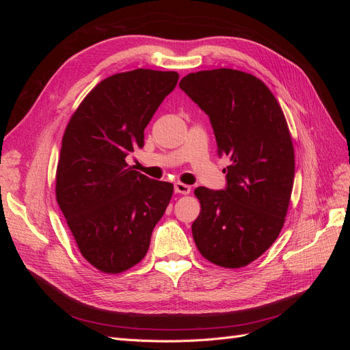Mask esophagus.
Listing matches in <instances>:
<instances>
[{"mask_svg":"<svg viewBox=\"0 0 350 350\" xmlns=\"http://www.w3.org/2000/svg\"><path fill=\"white\" fill-rule=\"evenodd\" d=\"M175 193L187 196V194L191 193V187L187 185V184H183V183H176L175 184Z\"/></svg>","mask_w":350,"mask_h":350,"instance_id":"1","label":"esophagus"}]
</instances>
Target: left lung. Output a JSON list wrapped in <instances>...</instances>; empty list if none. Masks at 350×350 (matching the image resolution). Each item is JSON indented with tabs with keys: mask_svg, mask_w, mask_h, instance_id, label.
Here are the masks:
<instances>
[{
	"mask_svg": "<svg viewBox=\"0 0 350 350\" xmlns=\"http://www.w3.org/2000/svg\"><path fill=\"white\" fill-rule=\"evenodd\" d=\"M179 88L208 115L219 154L230 161L226 189L196 188L194 242L219 267H245L273 245L288 215L295 176L288 122L270 89L248 72H189Z\"/></svg>",
	"mask_w": 350,
	"mask_h": 350,
	"instance_id": "left-lung-1",
	"label": "left lung"
}]
</instances>
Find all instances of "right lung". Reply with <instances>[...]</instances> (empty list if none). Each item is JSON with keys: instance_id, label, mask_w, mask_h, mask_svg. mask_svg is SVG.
I'll list each match as a JSON object with an SVG mask.
<instances>
[{"instance_id": "obj_1", "label": "right lung", "mask_w": 350, "mask_h": 350, "mask_svg": "<svg viewBox=\"0 0 350 350\" xmlns=\"http://www.w3.org/2000/svg\"><path fill=\"white\" fill-rule=\"evenodd\" d=\"M179 79L175 71L137 68L98 83L62 135L55 196L81 256L102 273L139 264L174 185L125 162L144 144V129Z\"/></svg>"}]
</instances>
